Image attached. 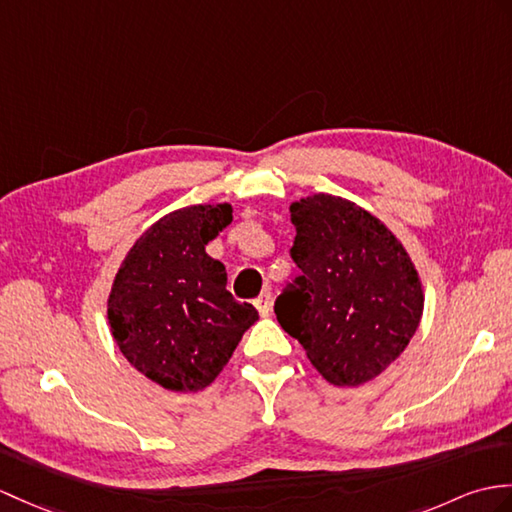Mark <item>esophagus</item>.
I'll return each instance as SVG.
<instances>
[{"label":"esophagus","instance_id":"obj_1","mask_svg":"<svg viewBox=\"0 0 512 512\" xmlns=\"http://www.w3.org/2000/svg\"><path fill=\"white\" fill-rule=\"evenodd\" d=\"M255 307H257L261 316H268L270 310H272V292L270 290L261 292V296L255 301Z\"/></svg>","mask_w":512,"mask_h":512}]
</instances>
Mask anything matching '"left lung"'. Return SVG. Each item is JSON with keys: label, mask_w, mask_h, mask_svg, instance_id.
<instances>
[{"label": "left lung", "mask_w": 512, "mask_h": 512, "mask_svg": "<svg viewBox=\"0 0 512 512\" xmlns=\"http://www.w3.org/2000/svg\"><path fill=\"white\" fill-rule=\"evenodd\" d=\"M301 277L275 314L329 384L355 388L406 351L423 316V283L386 224L355 202L312 194L290 205Z\"/></svg>", "instance_id": "1"}]
</instances>
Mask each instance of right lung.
Here are the masks:
<instances>
[{"label": "right lung", "mask_w": 512, "mask_h": 512, "mask_svg": "<svg viewBox=\"0 0 512 512\" xmlns=\"http://www.w3.org/2000/svg\"><path fill=\"white\" fill-rule=\"evenodd\" d=\"M233 222L229 202L165 213L117 268L106 316L124 358L172 392L207 388L259 314L227 290V270L205 246Z\"/></svg>", "instance_id": "1"}]
</instances>
